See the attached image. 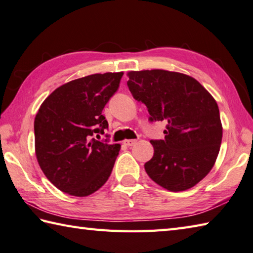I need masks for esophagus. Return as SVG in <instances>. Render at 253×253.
Returning <instances> with one entry per match:
<instances>
[{
  "label": "esophagus",
  "instance_id": "34e87169",
  "mask_svg": "<svg viewBox=\"0 0 253 253\" xmlns=\"http://www.w3.org/2000/svg\"><path fill=\"white\" fill-rule=\"evenodd\" d=\"M137 142V140H135V139H128V140H125L124 141V143H125L126 146H128V147H131V146H133L135 145V143Z\"/></svg>",
  "mask_w": 253,
  "mask_h": 253
}]
</instances>
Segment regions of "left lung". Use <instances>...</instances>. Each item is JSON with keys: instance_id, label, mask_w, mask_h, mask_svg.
Instances as JSON below:
<instances>
[{"instance_id": "8db88e82", "label": "left lung", "mask_w": 253, "mask_h": 253, "mask_svg": "<svg viewBox=\"0 0 253 253\" xmlns=\"http://www.w3.org/2000/svg\"><path fill=\"white\" fill-rule=\"evenodd\" d=\"M127 76L130 93L147 106L149 120L168 122L165 140H150L155 153L145 163L147 174L171 192L195 186L212 169L220 149L222 126L215 98L184 73L155 69Z\"/></svg>"}]
</instances>
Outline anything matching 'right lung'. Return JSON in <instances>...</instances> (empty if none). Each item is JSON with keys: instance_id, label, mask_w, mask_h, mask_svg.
I'll use <instances>...</instances> for the list:
<instances>
[{"instance_id": "1", "label": "right lung", "mask_w": 253, "mask_h": 253, "mask_svg": "<svg viewBox=\"0 0 253 253\" xmlns=\"http://www.w3.org/2000/svg\"><path fill=\"white\" fill-rule=\"evenodd\" d=\"M124 72L96 73L56 88L35 117V152L43 174L69 195H91L105 184L120 143L96 140L108 128L104 106ZM106 141V140H105Z\"/></svg>"}]
</instances>
